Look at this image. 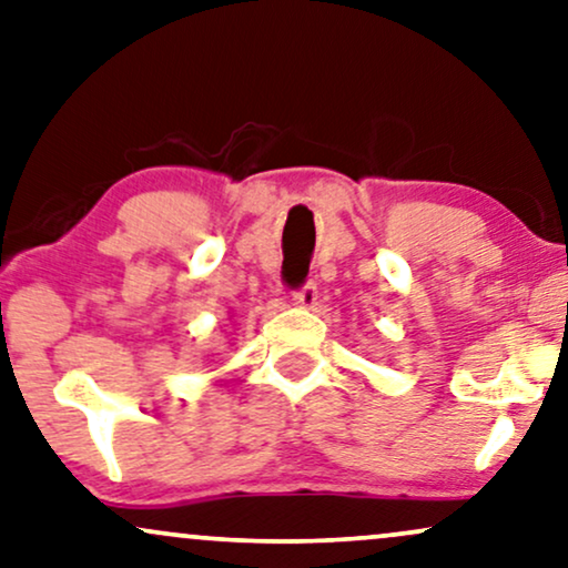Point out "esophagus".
<instances>
[{"label": "esophagus", "mask_w": 568, "mask_h": 568, "mask_svg": "<svg viewBox=\"0 0 568 568\" xmlns=\"http://www.w3.org/2000/svg\"><path fill=\"white\" fill-rule=\"evenodd\" d=\"M294 300H297V305L305 307V311H315V305H318V286L305 284L297 294H294Z\"/></svg>", "instance_id": "obj_1"}]
</instances>
